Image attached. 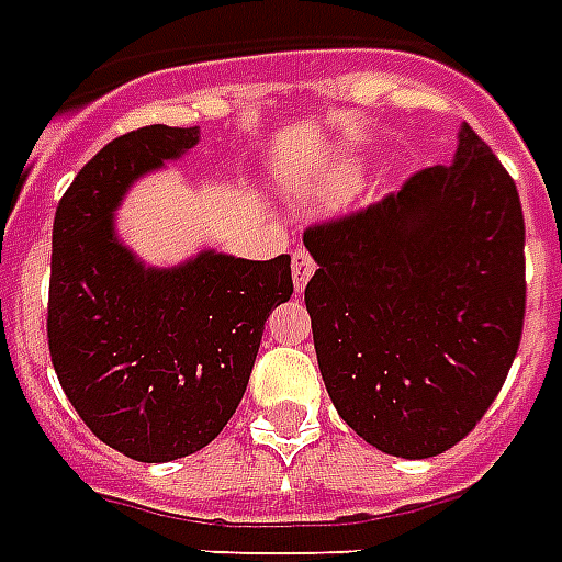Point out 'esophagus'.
Instances as JSON below:
<instances>
[{
	"label": "esophagus",
	"instance_id": "34e87169",
	"mask_svg": "<svg viewBox=\"0 0 562 562\" xmlns=\"http://www.w3.org/2000/svg\"><path fill=\"white\" fill-rule=\"evenodd\" d=\"M314 257L307 255V248H296L293 251V286L296 290H305L307 281H311V276H314Z\"/></svg>",
	"mask_w": 562,
	"mask_h": 562
}]
</instances>
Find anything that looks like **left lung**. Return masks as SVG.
I'll return each instance as SVG.
<instances>
[{
    "label": "left lung",
    "mask_w": 562,
    "mask_h": 562,
    "mask_svg": "<svg viewBox=\"0 0 562 562\" xmlns=\"http://www.w3.org/2000/svg\"><path fill=\"white\" fill-rule=\"evenodd\" d=\"M305 286L337 415L400 459L445 453L486 415L525 326L516 183L468 124L450 166L364 213L314 227Z\"/></svg>",
    "instance_id": "8db88e82"
}]
</instances>
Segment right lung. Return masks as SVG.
<instances>
[{"instance_id":"obj_1","label":"right lung","mask_w":562,"mask_h":562,"mask_svg":"<svg viewBox=\"0 0 562 562\" xmlns=\"http://www.w3.org/2000/svg\"><path fill=\"white\" fill-rule=\"evenodd\" d=\"M198 126L150 124L100 150L58 201L49 356L61 391L103 445L136 462L206 447L246 394L269 314L293 293L290 255L201 248L154 266L117 234L142 177L198 145Z\"/></svg>"}]
</instances>
